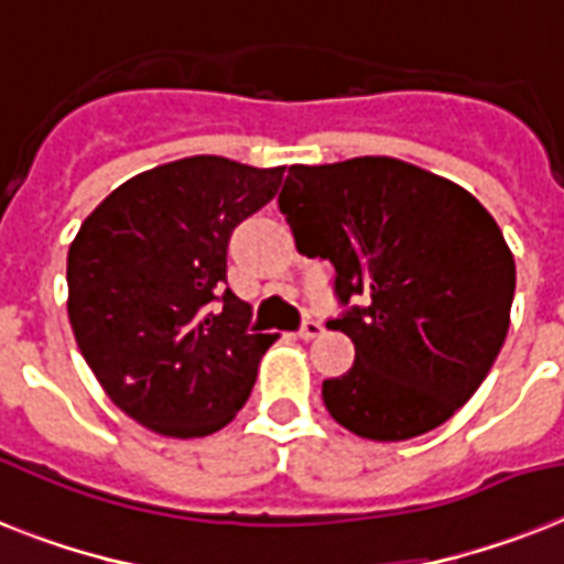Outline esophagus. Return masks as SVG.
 I'll list each match as a JSON object with an SVG mask.
<instances>
[{"label":"esophagus","instance_id":"1","mask_svg":"<svg viewBox=\"0 0 564 564\" xmlns=\"http://www.w3.org/2000/svg\"><path fill=\"white\" fill-rule=\"evenodd\" d=\"M322 330H325V327H322V322H316V318H307V322L299 327V336L304 339V343H310V339L322 336Z\"/></svg>","mask_w":564,"mask_h":564}]
</instances>
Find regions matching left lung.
<instances>
[{
    "mask_svg": "<svg viewBox=\"0 0 564 564\" xmlns=\"http://www.w3.org/2000/svg\"><path fill=\"white\" fill-rule=\"evenodd\" d=\"M278 207L295 248L334 265L354 366L322 383L327 412L371 442L445 424L509 330L516 260L468 189L394 158L290 166Z\"/></svg>",
    "mask_w": 564,
    "mask_h": 564,
    "instance_id": "8db88e82",
    "label": "left lung"
}]
</instances>
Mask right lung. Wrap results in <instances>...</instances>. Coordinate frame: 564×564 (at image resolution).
Returning <instances> with one entry per match:
<instances>
[{
    "instance_id": "1",
    "label": "right lung",
    "mask_w": 564,
    "mask_h": 564,
    "mask_svg": "<svg viewBox=\"0 0 564 564\" xmlns=\"http://www.w3.org/2000/svg\"><path fill=\"white\" fill-rule=\"evenodd\" d=\"M283 166L195 154L140 172L82 221L66 313L105 394L172 438L210 436L251 394L278 339L228 290V242L269 204Z\"/></svg>"
}]
</instances>
